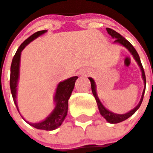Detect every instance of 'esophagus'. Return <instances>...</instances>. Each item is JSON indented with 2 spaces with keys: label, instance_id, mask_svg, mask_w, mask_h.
Instances as JSON below:
<instances>
[{
  "label": "esophagus",
  "instance_id": "34e87169",
  "mask_svg": "<svg viewBox=\"0 0 153 153\" xmlns=\"http://www.w3.org/2000/svg\"><path fill=\"white\" fill-rule=\"evenodd\" d=\"M90 72V73H91V72Z\"/></svg>",
  "mask_w": 153,
  "mask_h": 153
}]
</instances>
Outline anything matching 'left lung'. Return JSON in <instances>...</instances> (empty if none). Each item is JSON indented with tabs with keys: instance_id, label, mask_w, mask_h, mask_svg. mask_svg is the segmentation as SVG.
<instances>
[{
	"instance_id": "8db88e82",
	"label": "left lung",
	"mask_w": 153,
	"mask_h": 153,
	"mask_svg": "<svg viewBox=\"0 0 153 153\" xmlns=\"http://www.w3.org/2000/svg\"><path fill=\"white\" fill-rule=\"evenodd\" d=\"M106 31H107L108 34L110 35L113 38H115V43H119L121 44V45H123L124 47H125L129 52L132 53V55H133L134 58L135 59V61L138 62V64L139 65L140 68L141 69V72H142V78L143 79V81H144V89H143V94H142V96H141V101H140L139 104L137 105V106H135L133 109H132L131 111H129V112L126 114H123V115H119V114H115L113 112H110V111L107 110L103 104H101V101H100L99 98H98L97 96V94H96V89H95V81L92 78H89V81L91 82V88H92V94H93L94 97H95V100H96V102H97V105L98 106V109H99L100 111V113L101 115L104 117V118L108 121L109 123H111V124H117V123H120L121 121H124L126 119H127L128 118H129L130 116H132L135 112L138 109V108L140 107L141 106V103H142L143 101V95H144V92H145V89H146V76H145V73H144V70H143V68L142 64H141V59H140V57L138 55V52L137 51L135 50V48L133 47V46L127 41L126 40L123 36H121L119 33H118L117 32H115V30L113 29H110V28H106Z\"/></svg>"
}]
</instances>
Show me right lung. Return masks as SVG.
<instances>
[{"label": "right lung", "mask_w": 153, "mask_h": 153, "mask_svg": "<svg viewBox=\"0 0 153 153\" xmlns=\"http://www.w3.org/2000/svg\"><path fill=\"white\" fill-rule=\"evenodd\" d=\"M47 30H41L35 32L33 35L29 37L27 40L24 41L21 44L19 48L17 50L16 53L15 54L12 59V64H11L10 70V89L12 92V98H13L14 103L16 106L17 109L18 111V107L17 105L16 101V93H17V85H18V77H19V66H20V59H21V53L23 49L25 48L27 44H29L35 38H38L42 34L45 33ZM78 78V76L72 77L66 81L60 82L57 87L56 92L55 95V107L53 112L47 117V119L41 122L37 123V124H32L28 123L29 125L33 127L38 129H44V130H54L60 126L64 118L67 115L68 111V101L72 94V90L75 86V81Z\"/></svg>", "instance_id": "right-lung-1"}]
</instances>
